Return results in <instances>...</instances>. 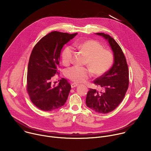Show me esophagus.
Here are the masks:
<instances>
[{
	"instance_id": "1",
	"label": "esophagus",
	"mask_w": 151,
	"mask_h": 151,
	"mask_svg": "<svg viewBox=\"0 0 151 151\" xmlns=\"http://www.w3.org/2000/svg\"><path fill=\"white\" fill-rule=\"evenodd\" d=\"M78 85V83H72L71 84V87H72V88H75V87H77Z\"/></svg>"
}]
</instances>
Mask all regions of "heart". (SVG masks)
I'll list each match as a JSON object with an SVG mask.
<instances>
[{"label":"heart","mask_w":151,"mask_h":151,"mask_svg":"<svg viewBox=\"0 0 151 151\" xmlns=\"http://www.w3.org/2000/svg\"><path fill=\"white\" fill-rule=\"evenodd\" d=\"M78 47L87 56L85 64L87 67L73 66L65 71L66 76L70 80L80 83L89 79L92 72L94 76H100L104 74L112 66L114 55L112 53L104 50L103 47L94 40H85L80 44H76ZM73 49L71 46H66L63 50L61 58L64 65H68L72 60Z\"/></svg>","instance_id":"1"}]
</instances>
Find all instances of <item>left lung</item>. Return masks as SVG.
Instances as JSON below:
<instances>
[{"mask_svg":"<svg viewBox=\"0 0 151 151\" xmlns=\"http://www.w3.org/2000/svg\"><path fill=\"white\" fill-rule=\"evenodd\" d=\"M96 34L108 41L114 52V63L108 71L94 81L100 90L90 88L85 102L94 111L107 114L116 109L124 98L129 85V72L124 54L115 39L103 33Z\"/></svg>","mask_w":151,"mask_h":151,"instance_id":"obj_1","label":"left lung"}]
</instances>
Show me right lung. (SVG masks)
Here are the masks:
<instances>
[{
    "instance_id": "add662e5",
    "label": "right lung",
    "mask_w": 151,
    "mask_h": 151,
    "mask_svg": "<svg viewBox=\"0 0 151 151\" xmlns=\"http://www.w3.org/2000/svg\"><path fill=\"white\" fill-rule=\"evenodd\" d=\"M78 33L57 31L43 37L34 47L29 61L26 88L33 104L44 111L58 109L66 103L71 89L67 79L62 78L58 85L52 78L58 75L61 50ZM56 83V82H55Z\"/></svg>"
}]
</instances>
